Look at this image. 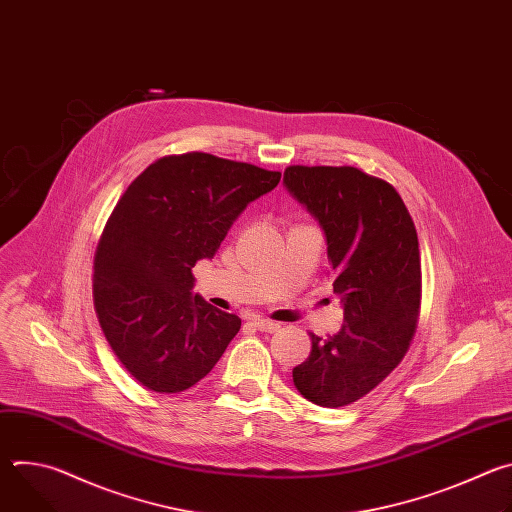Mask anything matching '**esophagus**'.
Segmentation results:
<instances>
[{"label": "esophagus", "instance_id": "obj_1", "mask_svg": "<svg viewBox=\"0 0 512 512\" xmlns=\"http://www.w3.org/2000/svg\"><path fill=\"white\" fill-rule=\"evenodd\" d=\"M251 322L261 332H275V330H279V322H271V320H265V318H253Z\"/></svg>", "mask_w": 512, "mask_h": 512}]
</instances>
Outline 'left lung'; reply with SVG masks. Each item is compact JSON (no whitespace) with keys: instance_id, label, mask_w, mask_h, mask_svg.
Segmentation results:
<instances>
[{"instance_id":"obj_1","label":"left lung","mask_w":512,"mask_h":512,"mask_svg":"<svg viewBox=\"0 0 512 512\" xmlns=\"http://www.w3.org/2000/svg\"><path fill=\"white\" fill-rule=\"evenodd\" d=\"M287 192L320 223L334 294L344 308L338 334H312L294 369L296 389L320 407H342L373 391L405 356L421 302L417 231L399 192L352 166H289Z\"/></svg>"}]
</instances>
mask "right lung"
I'll return each mask as SVG.
<instances>
[{"mask_svg": "<svg viewBox=\"0 0 512 512\" xmlns=\"http://www.w3.org/2000/svg\"><path fill=\"white\" fill-rule=\"evenodd\" d=\"M281 174L202 152L145 168L113 208L95 253L99 324L129 375L156 393L204 379L241 318L192 294V267L212 259L249 202Z\"/></svg>", "mask_w": 512, "mask_h": 512, "instance_id": "add662e5", "label": "right lung"}]
</instances>
